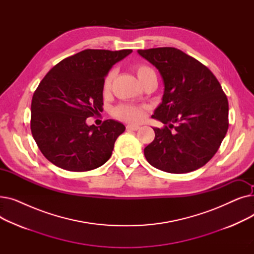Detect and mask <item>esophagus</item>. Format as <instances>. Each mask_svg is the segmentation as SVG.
<instances>
[{"instance_id": "esophagus-1", "label": "esophagus", "mask_w": 254, "mask_h": 254, "mask_svg": "<svg viewBox=\"0 0 254 254\" xmlns=\"http://www.w3.org/2000/svg\"><path fill=\"white\" fill-rule=\"evenodd\" d=\"M139 126L138 125H127V128L128 129V130H137V129H139Z\"/></svg>"}]
</instances>
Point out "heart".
<instances>
[{
    "instance_id": "b5f03b06",
    "label": "heart",
    "mask_w": 254,
    "mask_h": 254,
    "mask_svg": "<svg viewBox=\"0 0 254 254\" xmlns=\"http://www.w3.org/2000/svg\"><path fill=\"white\" fill-rule=\"evenodd\" d=\"M135 71H136L137 76L140 79L141 82H143L144 80L149 75L154 74V71L150 68V66L146 65V64L135 65ZM114 76H115L114 70H111L108 74L106 75V77L104 79V83H103L104 91H108L111 88ZM143 113H144L143 107L134 106V105H120L114 110V115L117 118L124 119V120H126V122H129V123L140 122L143 117Z\"/></svg>"
}]
</instances>
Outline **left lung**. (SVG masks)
<instances>
[{
    "instance_id": "1",
    "label": "left lung",
    "mask_w": 254,
    "mask_h": 254,
    "mask_svg": "<svg viewBox=\"0 0 254 254\" xmlns=\"http://www.w3.org/2000/svg\"><path fill=\"white\" fill-rule=\"evenodd\" d=\"M161 74L165 90L151 116L154 140L144 155L154 168L174 174L197 170L213 157L229 128V102L213 73L174 47L138 50Z\"/></svg>"
}]
</instances>
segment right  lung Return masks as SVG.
<instances>
[{"mask_svg": "<svg viewBox=\"0 0 254 254\" xmlns=\"http://www.w3.org/2000/svg\"><path fill=\"white\" fill-rule=\"evenodd\" d=\"M131 49H85L66 58L46 74L31 106V130L43 155L66 171L84 172L103 166L126 127L116 120L87 126L102 111L103 83L112 66Z\"/></svg>", "mask_w": 254, "mask_h": 254, "instance_id": "obj_1", "label": "right lung"}]
</instances>
